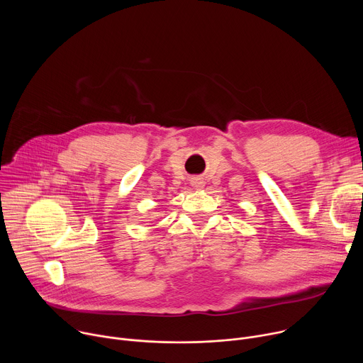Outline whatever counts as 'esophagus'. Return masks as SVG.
Returning <instances> with one entry per match:
<instances>
[{"mask_svg":"<svg viewBox=\"0 0 363 363\" xmlns=\"http://www.w3.org/2000/svg\"><path fill=\"white\" fill-rule=\"evenodd\" d=\"M195 184H196V182H195ZM198 184H199V182H198Z\"/></svg>","mask_w":363,"mask_h":363,"instance_id":"obj_1","label":"esophagus"}]
</instances>
